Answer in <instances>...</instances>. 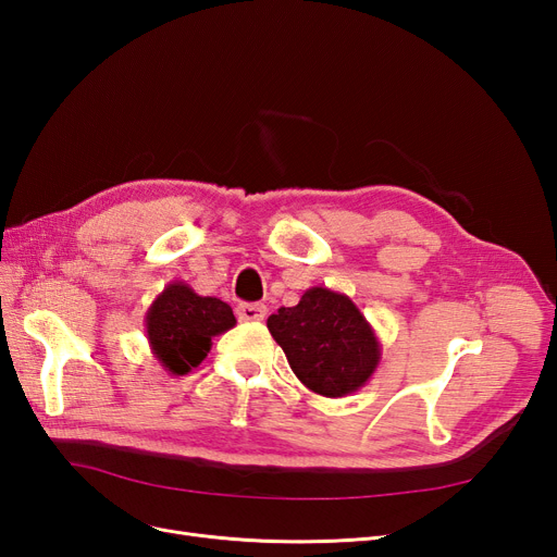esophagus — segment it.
<instances>
[{
	"instance_id": "obj_1",
	"label": "esophagus",
	"mask_w": 557,
	"mask_h": 557,
	"mask_svg": "<svg viewBox=\"0 0 557 557\" xmlns=\"http://www.w3.org/2000/svg\"><path fill=\"white\" fill-rule=\"evenodd\" d=\"M237 318L242 320V323H260V320L267 318V307L264 305H239Z\"/></svg>"
}]
</instances>
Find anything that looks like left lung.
Listing matches in <instances>:
<instances>
[{
	"label": "left lung",
	"mask_w": 557,
	"mask_h": 557,
	"mask_svg": "<svg viewBox=\"0 0 557 557\" xmlns=\"http://www.w3.org/2000/svg\"><path fill=\"white\" fill-rule=\"evenodd\" d=\"M267 327L295 376L323 397L360 391L381 362L379 336L356 301L320 285L269 315Z\"/></svg>",
	"instance_id": "8db88e82"
}]
</instances>
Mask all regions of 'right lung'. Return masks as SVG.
Masks as SVG:
<instances>
[{
	"mask_svg": "<svg viewBox=\"0 0 557 557\" xmlns=\"http://www.w3.org/2000/svg\"><path fill=\"white\" fill-rule=\"evenodd\" d=\"M146 339L166 374L183 376L209 356L211 339L237 325L230 305L172 281L146 311Z\"/></svg>",
	"mask_w": 557,
	"mask_h": 557,
	"instance_id": "1",
	"label": "right lung"
}]
</instances>
